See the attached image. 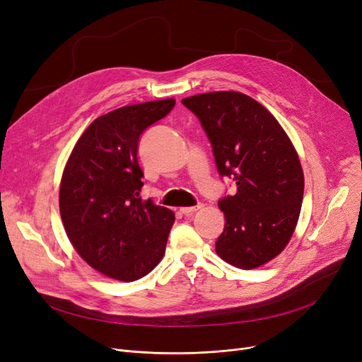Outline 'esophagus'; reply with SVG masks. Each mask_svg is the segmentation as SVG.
Returning a JSON list of instances; mask_svg holds the SVG:
<instances>
[{
	"mask_svg": "<svg viewBox=\"0 0 362 362\" xmlns=\"http://www.w3.org/2000/svg\"><path fill=\"white\" fill-rule=\"evenodd\" d=\"M202 206H204L202 204H198V205H195V206H185V208H180V213H182V214H185V216H187V214H194V213L199 211Z\"/></svg>",
	"mask_w": 362,
	"mask_h": 362,
	"instance_id": "1",
	"label": "esophagus"
}]
</instances>
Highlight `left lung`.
Returning a JSON list of instances; mask_svg holds the SVG:
<instances>
[{
	"label": "left lung",
	"instance_id": "left-lung-1",
	"mask_svg": "<svg viewBox=\"0 0 362 362\" xmlns=\"http://www.w3.org/2000/svg\"><path fill=\"white\" fill-rule=\"evenodd\" d=\"M182 104L199 119L220 176L236 183L235 195L218 201L226 224L216 252L238 269L259 267L286 248L299 218L296 149L273 114L245 93H199Z\"/></svg>",
	"mask_w": 362,
	"mask_h": 362
}]
</instances>
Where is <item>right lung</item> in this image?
Here are the masks:
<instances>
[{
  "label": "right lung",
  "instance_id": "obj_1",
  "mask_svg": "<svg viewBox=\"0 0 362 362\" xmlns=\"http://www.w3.org/2000/svg\"><path fill=\"white\" fill-rule=\"evenodd\" d=\"M175 100L126 105L93 120L63 171L60 214L74 250L107 277L133 281L157 267L175 214L139 197V138Z\"/></svg>",
  "mask_w": 362,
  "mask_h": 362
}]
</instances>
